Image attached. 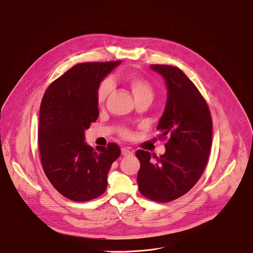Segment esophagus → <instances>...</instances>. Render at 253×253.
Returning a JSON list of instances; mask_svg holds the SVG:
<instances>
[{
  "label": "esophagus",
  "instance_id": "34e87169",
  "mask_svg": "<svg viewBox=\"0 0 253 253\" xmlns=\"http://www.w3.org/2000/svg\"><path fill=\"white\" fill-rule=\"evenodd\" d=\"M121 153H122L123 156H130L133 155L134 152L130 148H128V147H123V148H121Z\"/></svg>",
  "mask_w": 253,
  "mask_h": 253
}]
</instances>
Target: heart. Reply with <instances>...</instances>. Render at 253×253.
<instances>
[{"mask_svg":"<svg viewBox=\"0 0 253 253\" xmlns=\"http://www.w3.org/2000/svg\"><path fill=\"white\" fill-rule=\"evenodd\" d=\"M127 83H128L134 96L136 98V100L139 98L149 97L152 99L153 97V93H154L153 87L147 80L132 76V77L127 79ZM113 88H114V83L111 78L104 79L100 83V84L98 86L97 92H96V99H97L99 105H102L105 103V101L107 100V98L112 92ZM122 135L129 136L130 132L128 130H123Z\"/></svg>","mask_w":253,"mask_h":253,"instance_id":"1","label":"heart"}]
</instances>
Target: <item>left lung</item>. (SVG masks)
I'll return each instance as SVG.
<instances>
[{"mask_svg": "<svg viewBox=\"0 0 253 253\" xmlns=\"http://www.w3.org/2000/svg\"><path fill=\"white\" fill-rule=\"evenodd\" d=\"M166 80L168 100L157 130L168 138L164 155L137 150L140 162L138 191L144 197L166 203L187 194L203 173L212 145V117L195 84L178 67L151 64Z\"/></svg>", "mask_w": 253, "mask_h": 253, "instance_id": "left-lung-1", "label": "left lung"}]
</instances>
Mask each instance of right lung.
I'll return each mask as SVG.
<instances>
[{"instance_id":"1","label":"right lung","mask_w":253,"mask_h":253,"mask_svg":"<svg viewBox=\"0 0 253 253\" xmlns=\"http://www.w3.org/2000/svg\"><path fill=\"white\" fill-rule=\"evenodd\" d=\"M120 60L74 65L47 88L39 112V148L43 170L66 198L84 202L103 195L112 164L120 156L115 142L96 150L84 131L99 116L96 92Z\"/></svg>"}]
</instances>
